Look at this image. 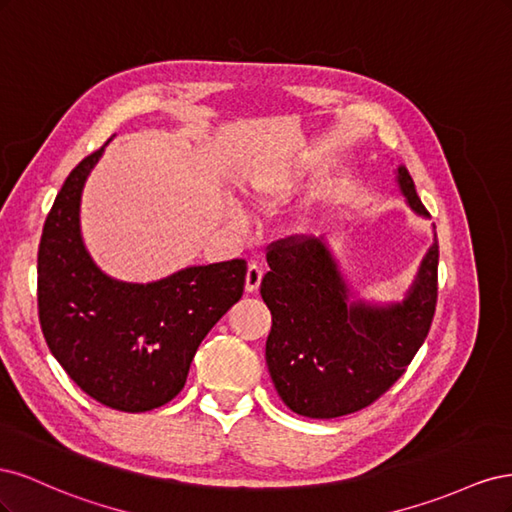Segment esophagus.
<instances>
[{"instance_id": "1", "label": "esophagus", "mask_w": 512, "mask_h": 512, "mask_svg": "<svg viewBox=\"0 0 512 512\" xmlns=\"http://www.w3.org/2000/svg\"><path fill=\"white\" fill-rule=\"evenodd\" d=\"M262 275H265V269H262L260 265H256V262H252V265L247 267V273H245V290L247 292H256L260 282H262Z\"/></svg>"}]
</instances>
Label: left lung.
<instances>
[{
    "instance_id": "1",
    "label": "left lung",
    "mask_w": 512,
    "mask_h": 512,
    "mask_svg": "<svg viewBox=\"0 0 512 512\" xmlns=\"http://www.w3.org/2000/svg\"><path fill=\"white\" fill-rule=\"evenodd\" d=\"M399 185L410 207L427 215L406 168H399ZM438 258L436 241L401 305H348V288L320 241L303 235L273 241L260 294L273 316L267 365L284 404L301 416L335 418L389 391L431 329Z\"/></svg>"
}]
</instances>
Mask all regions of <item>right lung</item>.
<instances>
[{"label": "right lung", "instance_id": "obj_1", "mask_svg": "<svg viewBox=\"0 0 512 512\" xmlns=\"http://www.w3.org/2000/svg\"><path fill=\"white\" fill-rule=\"evenodd\" d=\"M102 147L72 168L38 245V318L46 346L102 406L147 412L175 399L203 342L245 286L243 258L190 267L153 284L106 277L85 252L81 192Z\"/></svg>", "mask_w": 512, "mask_h": 512}]
</instances>
